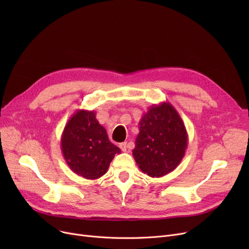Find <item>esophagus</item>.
<instances>
[{
    "mask_svg": "<svg viewBox=\"0 0 249 249\" xmlns=\"http://www.w3.org/2000/svg\"><path fill=\"white\" fill-rule=\"evenodd\" d=\"M119 147L121 148V150L122 151H126L127 150V142H122V143H120L119 144Z\"/></svg>",
    "mask_w": 249,
    "mask_h": 249,
    "instance_id": "1",
    "label": "esophagus"
}]
</instances>
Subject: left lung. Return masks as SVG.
Instances as JSON below:
<instances>
[{
  "mask_svg": "<svg viewBox=\"0 0 249 249\" xmlns=\"http://www.w3.org/2000/svg\"><path fill=\"white\" fill-rule=\"evenodd\" d=\"M188 146L184 122L172 104L152 105L139 121V133L132 150L141 172L160 178L180 163Z\"/></svg>",
  "mask_w": 249,
  "mask_h": 249,
  "instance_id": "obj_1",
  "label": "left lung"
}]
</instances>
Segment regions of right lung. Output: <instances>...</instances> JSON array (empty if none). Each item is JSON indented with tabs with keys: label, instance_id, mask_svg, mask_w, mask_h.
Returning a JSON list of instances; mask_svg holds the SVG:
<instances>
[{
	"label": "right lung",
	"instance_id": "obj_1",
	"mask_svg": "<svg viewBox=\"0 0 249 249\" xmlns=\"http://www.w3.org/2000/svg\"><path fill=\"white\" fill-rule=\"evenodd\" d=\"M63 158L71 171L87 179L107 173L120 148L109 140L107 131L96 119V113L77 110L65 125L60 139Z\"/></svg>",
	"mask_w": 249,
	"mask_h": 249
}]
</instances>
